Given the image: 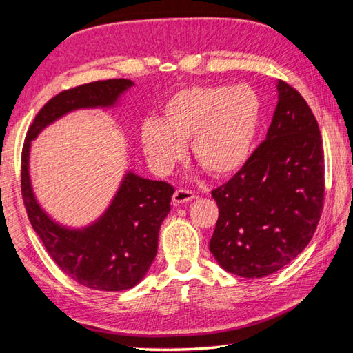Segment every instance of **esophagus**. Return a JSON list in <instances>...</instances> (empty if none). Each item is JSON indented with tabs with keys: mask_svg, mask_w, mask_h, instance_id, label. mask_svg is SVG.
Listing matches in <instances>:
<instances>
[{
	"mask_svg": "<svg viewBox=\"0 0 353 353\" xmlns=\"http://www.w3.org/2000/svg\"><path fill=\"white\" fill-rule=\"evenodd\" d=\"M195 198V195H193V192L190 190H185V189H178L175 193H174V203L175 205H179V204H185V203H190V201Z\"/></svg>",
	"mask_w": 353,
	"mask_h": 353,
	"instance_id": "esophagus-1",
	"label": "esophagus"
}]
</instances>
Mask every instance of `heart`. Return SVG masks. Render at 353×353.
I'll list each match as a JSON object with an SVG mask.
<instances>
[{"label":"heart","instance_id":"obj_1","mask_svg":"<svg viewBox=\"0 0 353 353\" xmlns=\"http://www.w3.org/2000/svg\"><path fill=\"white\" fill-rule=\"evenodd\" d=\"M261 112V99L245 83L187 86L166 100L161 121L143 123L141 148L152 168L168 174L190 141L192 157L208 174L232 176L253 152Z\"/></svg>","mask_w":353,"mask_h":353}]
</instances>
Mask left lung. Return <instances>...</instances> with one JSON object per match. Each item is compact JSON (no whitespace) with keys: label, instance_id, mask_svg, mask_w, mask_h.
<instances>
[{"label":"left lung","instance_id":"obj_1","mask_svg":"<svg viewBox=\"0 0 353 353\" xmlns=\"http://www.w3.org/2000/svg\"><path fill=\"white\" fill-rule=\"evenodd\" d=\"M279 102L267 139L248 163L212 192L219 218L212 254L232 274L270 276L312 239L325 199L319 123L297 90L277 81Z\"/></svg>","mask_w":353,"mask_h":353}]
</instances>
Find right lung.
<instances>
[{"instance_id":"obj_1","label":"right lung","mask_w":353,"mask_h":353,"mask_svg":"<svg viewBox=\"0 0 353 353\" xmlns=\"http://www.w3.org/2000/svg\"><path fill=\"white\" fill-rule=\"evenodd\" d=\"M131 86L134 82L129 79H110L59 92L34 117L21 158V192L36 234L68 277L97 291L129 290L146 276L175 189L166 181H152L128 170L106 210L91 224L71 228L56 222L36 199L30 148L57 119L77 110L114 108Z\"/></svg>"}]
</instances>
